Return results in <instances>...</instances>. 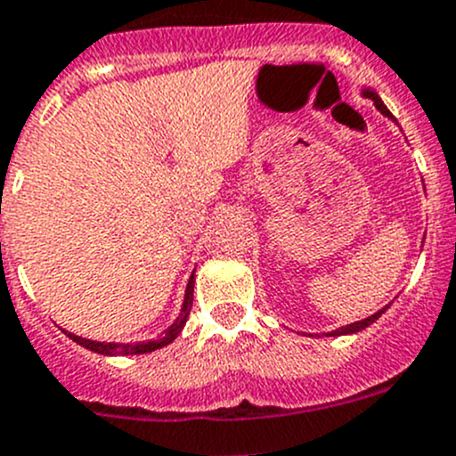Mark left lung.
<instances>
[{
	"label": "left lung",
	"instance_id": "obj_1",
	"mask_svg": "<svg viewBox=\"0 0 456 456\" xmlns=\"http://www.w3.org/2000/svg\"><path fill=\"white\" fill-rule=\"evenodd\" d=\"M363 95H365V97H370V100H372V102H374V104H377V109H379V110H381L383 116L392 118V113H390V110H387V106H386V104H383V102H381V97H379V95H377V93H374V91H370V88H368V91H363ZM386 309H387V307L379 309V312H377V314H372V316L363 318V321H356V322H352V325H346V327H340V330L331 331V336H340V334H354V331H359V330H365V327H368V325H372V322H374V321H377V318H379V316H381V314H383V312H386Z\"/></svg>",
	"mask_w": 456,
	"mask_h": 456
}]
</instances>
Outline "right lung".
Listing matches in <instances>:
<instances>
[{"mask_svg": "<svg viewBox=\"0 0 456 456\" xmlns=\"http://www.w3.org/2000/svg\"><path fill=\"white\" fill-rule=\"evenodd\" d=\"M191 305H193V276L189 278V285H187V294H184V305H183V312H180V316L175 318L174 325L169 327V330L165 331V334H160L158 338L153 340H147V343H97V340H88V338H82V336H75V334H69L70 338L77 343V346L86 347V350L91 352H97V354H106V356H131V354H147V352H153V350H160V347L169 346L171 340L175 338V336L183 331L184 322H187L189 318V312H191Z\"/></svg>", "mask_w": 456, "mask_h": 456, "instance_id": "right-lung-1", "label": "right lung"}]
</instances>
